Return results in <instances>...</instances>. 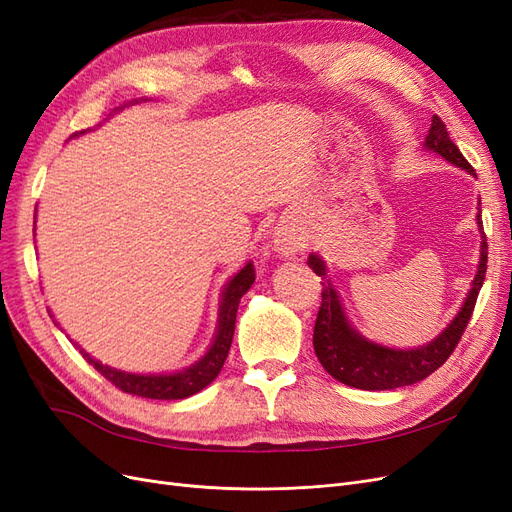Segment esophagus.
<instances>
[{"mask_svg": "<svg viewBox=\"0 0 512 512\" xmlns=\"http://www.w3.org/2000/svg\"><path fill=\"white\" fill-rule=\"evenodd\" d=\"M273 243H275V250L284 254V256H292L294 252H299L301 247V237L294 232L292 228L288 226H277L275 230V237H273Z\"/></svg>", "mask_w": 512, "mask_h": 512, "instance_id": "34e87169", "label": "esophagus"}]
</instances>
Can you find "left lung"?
Returning a JSON list of instances; mask_svg holds the SVG:
<instances>
[{"label": "left lung", "mask_w": 512, "mask_h": 512, "mask_svg": "<svg viewBox=\"0 0 512 512\" xmlns=\"http://www.w3.org/2000/svg\"><path fill=\"white\" fill-rule=\"evenodd\" d=\"M425 147L440 153L442 158H446L448 162L463 170H468L470 175L476 177L474 168L466 158H463L459 147L451 141L446 123L438 115H433L431 119V128L425 138ZM476 218H478V224L483 226L480 215H476ZM309 267H312L314 273L318 275H327L322 260L316 254L309 256ZM485 271H487V237L483 232L478 273L474 277L472 290L468 294L466 303H463L461 312L440 333V337H436L431 344L416 350L386 348V346L371 344L361 335H356L346 320L342 303H339L329 280L320 282L322 303L314 324V350H316L318 361L335 380L363 391H389V389H399V386H408V384L425 380L438 367H442L448 356H451L453 350L457 348L459 339L472 318L478 292L483 288Z\"/></svg>", "instance_id": "obj_1"}]
</instances>
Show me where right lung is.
Instances as JSON below:
<instances>
[{
	"label": "right lung",
	"instance_id": "1",
	"mask_svg": "<svg viewBox=\"0 0 512 512\" xmlns=\"http://www.w3.org/2000/svg\"><path fill=\"white\" fill-rule=\"evenodd\" d=\"M81 132H74L72 136H79ZM256 280V271L252 262L232 277L230 284L224 290V299L220 305V327L218 335H215V342L209 348V352L200 359L196 365L190 369L181 371V374H170V376H136V374H126V371L111 369L96 359H91L87 352L81 350V354L87 359L89 365H94L100 374L115 384L119 391L130 393L136 397H147V399H185L198 391H203L207 384L215 380V376L220 374V369L226 361L230 344H232V335H235V320H237V309L239 301L243 294L250 290V286Z\"/></svg>",
	"mask_w": 512,
	"mask_h": 512
}]
</instances>
